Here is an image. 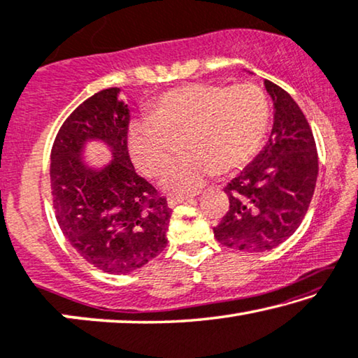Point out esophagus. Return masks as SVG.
<instances>
[{
    "instance_id": "obj_1",
    "label": "esophagus",
    "mask_w": 358,
    "mask_h": 358,
    "mask_svg": "<svg viewBox=\"0 0 358 358\" xmlns=\"http://www.w3.org/2000/svg\"><path fill=\"white\" fill-rule=\"evenodd\" d=\"M193 201V197L191 196H170L167 199V204L169 207H177L178 204H183V202H191Z\"/></svg>"
}]
</instances>
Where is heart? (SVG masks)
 Returning a JSON list of instances; mask_svg holds the SVG:
<instances>
[{
	"mask_svg": "<svg viewBox=\"0 0 358 358\" xmlns=\"http://www.w3.org/2000/svg\"><path fill=\"white\" fill-rule=\"evenodd\" d=\"M270 104L252 83L234 87L191 83L164 93L149 119L128 130L133 162L148 177H161L177 156L183 138L186 157L162 180L167 193H193L207 178L246 167L262 148Z\"/></svg>",
	"mask_w": 358,
	"mask_h": 358,
	"instance_id": "1",
	"label": "heart"
}]
</instances>
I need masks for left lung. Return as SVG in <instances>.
I'll list each match as a JSON object with an SVG mask.
<instances>
[{"mask_svg": "<svg viewBox=\"0 0 358 358\" xmlns=\"http://www.w3.org/2000/svg\"><path fill=\"white\" fill-rule=\"evenodd\" d=\"M273 101V127L254 161L225 188L230 209L213 228L223 246L264 252L294 233L315 191L318 154L310 125L294 99L265 80Z\"/></svg>", "mask_w": 358, "mask_h": 358, "instance_id": "8db88e82", "label": "left lung"}]
</instances>
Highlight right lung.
<instances>
[{"instance_id": "1", "label": "right lung", "mask_w": 358, "mask_h": 358, "mask_svg": "<svg viewBox=\"0 0 358 358\" xmlns=\"http://www.w3.org/2000/svg\"><path fill=\"white\" fill-rule=\"evenodd\" d=\"M120 88L83 101L67 117L51 149V194L64 236L82 257L114 275L131 273L167 246L172 209L135 172L128 154V104ZM103 142L112 162L84 159L88 142Z\"/></svg>"}]
</instances>
